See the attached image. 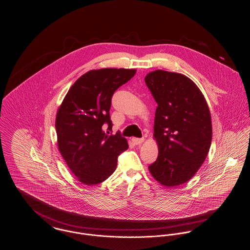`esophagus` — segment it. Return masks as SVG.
Listing matches in <instances>:
<instances>
[{
  "mask_svg": "<svg viewBox=\"0 0 250 250\" xmlns=\"http://www.w3.org/2000/svg\"><path fill=\"white\" fill-rule=\"evenodd\" d=\"M144 141V139H139V138H132V143H134L135 145H140L142 144Z\"/></svg>",
  "mask_w": 250,
  "mask_h": 250,
  "instance_id": "obj_1",
  "label": "esophagus"
}]
</instances>
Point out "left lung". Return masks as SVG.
<instances>
[{"mask_svg":"<svg viewBox=\"0 0 250 250\" xmlns=\"http://www.w3.org/2000/svg\"><path fill=\"white\" fill-rule=\"evenodd\" d=\"M145 83L157 103L154 137L158 156L149 170L161 185L176 187L189 181L208 155L210 110L198 86L185 75L155 70L147 74Z\"/></svg>","mask_w":250,"mask_h":250,"instance_id":"1","label":"left lung"}]
</instances>
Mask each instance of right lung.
Segmentation results:
<instances>
[{
  "label": "right lung",
  "mask_w": 250,
  "mask_h": 250,
  "mask_svg": "<svg viewBox=\"0 0 250 250\" xmlns=\"http://www.w3.org/2000/svg\"><path fill=\"white\" fill-rule=\"evenodd\" d=\"M136 69L102 68L85 73L73 84L60 106L55 127L60 153L78 180L87 186L108 178L128 143L111 129V97ZM108 133V132H107Z\"/></svg>",
  "instance_id": "add662e5"
}]
</instances>
